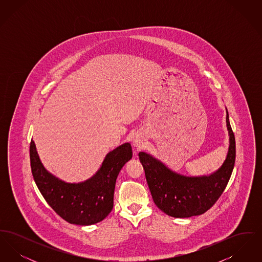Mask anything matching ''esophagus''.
I'll use <instances>...</instances> for the list:
<instances>
[{
	"label": "esophagus",
	"instance_id": "obj_1",
	"mask_svg": "<svg viewBox=\"0 0 262 262\" xmlns=\"http://www.w3.org/2000/svg\"><path fill=\"white\" fill-rule=\"evenodd\" d=\"M133 144H134V146H135L137 149L141 148V147L144 145V139H143V137H141V136H139V135H136L135 137H133Z\"/></svg>",
	"mask_w": 262,
	"mask_h": 262
}]
</instances>
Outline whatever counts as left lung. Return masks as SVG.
Instances as JSON below:
<instances>
[{
	"instance_id": "1",
	"label": "left lung",
	"mask_w": 262,
	"mask_h": 262,
	"mask_svg": "<svg viewBox=\"0 0 262 262\" xmlns=\"http://www.w3.org/2000/svg\"><path fill=\"white\" fill-rule=\"evenodd\" d=\"M226 123L229 150L222 166L212 174L200 177L178 174L148 153H138L153 201L167 215L176 218L201 215L210 209L223 193L236 159V141L228 111Z\"/></svg>"
}]
</instances>
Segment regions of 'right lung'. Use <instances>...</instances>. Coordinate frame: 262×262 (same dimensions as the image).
Here are the masks:
<instances>
[{"label":"right lung","instance_id":"1","mask_svg":"<svg viewBox=\"0 0 262 262\" xmlns=\"http://www.w3.org/2000/svg\"><path fill=\"white\" fill-rule=\"evenodd\" d=\"M29 153L33 179L43 198L63 220L81 226L96 224L112 211L116 180L133 157L130 144L124 143L106 155L99 170L90 179L72 184L45 169L32 139Z\"/></svg>","mask_w":262,"mask_h":262}]
</instances>
